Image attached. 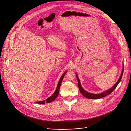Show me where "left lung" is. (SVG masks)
Returning <instances> with one entry per match:
<instances>
[{
  "label": "left lung",
  "mask_w": 131,
  "mask_h": 131,
  "mask_svg": "<svg viewBox=\"0 0 131 131\" xmlns=\"http://www.w3.org/2000/svg\"><path fill=\"white\" fill-rule=\"evenodd\" d=\"M123 70H124V67H123L122 70V72H121V75H120V76L119 78V80H118V81L116 83V84L111 88H110V89H108V90H107L103 92H102L101 93H99V94L91 93L88 92L87 91H86L85 90H84L83 89V88L82 87V86H81L80 80L79 79V78H78V75H77V73H76V76L77 80V81H78V88H79V90H80L81 94L87 99H100V98L103 97L104 96H106V95H108L110 94L115 89V88L117 87V86H118V85L119 84V83L121 81L122 75H123Z\"/></svg>",
  "instance_id": "left-lung-1"
}]
</instances>
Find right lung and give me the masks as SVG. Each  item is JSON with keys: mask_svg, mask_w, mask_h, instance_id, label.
<instances>
[{"mask_svg": "<svg viewBox=\"0 0 131 131\" xmlns=\"http://www.w3.org/2000/svg\"><path fill=\"white\" fill-rule=\"evenodd\" d=\"M67 71H66L61 76L60 78V80L58 83L57 86V88L55 90V91L54 92V93L52 94L50 96H49L48 98H47L46 100H43L42 101H39V102H37L36 103L38 104H45V103H50L51 102H53L54 100H55V99L58 96L59 93V89H60V87L62 83V81L63 80V78L64 76V75H66V74L67 73Z\"/></svg>", "mask_w": 131, "mask_h": 131, "instance_id": "1", "label": "right lung"}]
</instances>
